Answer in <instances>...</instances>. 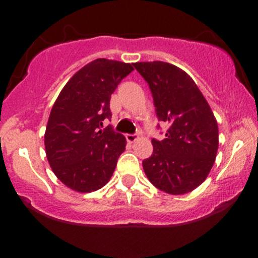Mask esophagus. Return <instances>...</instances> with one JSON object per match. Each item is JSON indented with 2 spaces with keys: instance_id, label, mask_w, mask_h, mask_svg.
<instances>
[{
  "instance_id": "obj_1",
  "label": "esophagus",
  "mask_w": 258,
  "mask_h": 258,
  "mask_svg": "<svg viewBox=\"0 0 258 258\" xmlns=\"http://www.w3.org/2000/svg\"><path fill=\"white\" fill-rule=\"evenodd\" d=\"M137 138H138V136L135 135V133H133V135H126L127 142H130V143H133V142H136V141H137Z\"/></svg>"
}]
</instances>
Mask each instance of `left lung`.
<instances>
[{
  "label": "left lung",
  "mask_w": 258,
  "mask_h": 258,
  "mask_svg": "<svg viewBox=\"0 0 258 258\" xmlns=\"http://www.w3.org/2000/svg\"><path fill=\"white\" fill-rule=\"evenodd\" d=\"M133 67L149 86L158 120L170 125L162 141L152 139L153 154L143 160L144 172L165 193H189L214 166L218 149L214 112L193 79L176 65L142 61Z\"/></svg>",
  "instance_id": "obj_1"
}]
</instances>
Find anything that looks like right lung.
I'll list each match as a JSON object with an SVG mask.
<instances>
[{"label": "right lung", "mask_w": 258, "mask_h": 258, "mask_svg": "<svg viewBox=\"0 0 258 258\" xmlns=\"http://www.w3.org/2000/svg\"><path fill=\"white\" fill-rule=\"evenodd\" d=\"M131 64L96 59L68 81L53 105L44 133L46 155L59 180L90 193L111 178L126 139L103 121L111 119L110 97Z\"/></svg>", "instance_id": "add662e5"}]
</instances>
